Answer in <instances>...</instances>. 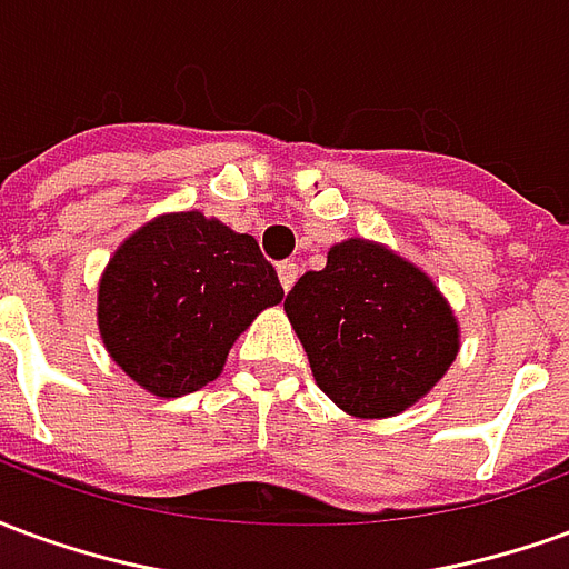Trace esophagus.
<instances>
[{
  "mask_svg": "<svg viewBox=\"0 0 569 569\" xmlns=\"http://www.w3.org/2000/svg\"><path fill=\"white\" fill-rule=\"evenodd\" d=\"M277 273H280V286H283L286 292H289V289H292V286H296V280H298V264L296 261H280V264H277Z\"/></svg>",
  "mask_w": 569,
  "mask_h": 569,
  "instance_id": "34e87169",
  "label": "esophagus"
}]
</instances>
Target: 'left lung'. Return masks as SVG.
I'll use <instances>...</instances> for the list:
<instances>
[{
	"instance_id": "8db88e82",
	"label": "left lung",
	"mask_w": 569,
	"mask_h": 569,
	"mask_svg": "<svg viewBox=\"0 0 569 569\" xmlns=\"http://www.w3.org/2000/svg\"><path fill=\"white\" fill-rule=\"evenodd\" d=\"M313 378L357 418H390L429 393L457 357V322L427 273L366 240L329 249L283 301Z\"/></svg>"
}]
</instances>
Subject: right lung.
<instances>
[{
    "label": "right lung",
    "mask_w": 569,
    "mask_h": 569,
    "mask_svg": "<svg viewBox=\"0 0 569 569\" xmlns=\"http://www.w3.org/2000/svg\"><path fill=\"white\" fill-rule=\"evenodd\" d=\"M280 298L252 237L176 212L124 240L103 273L97 317L118 366L149 393L176 399L207 387L237 335Z\"/></svg>",
    "instance_id": "obj_1"
}]
</instances>
